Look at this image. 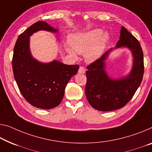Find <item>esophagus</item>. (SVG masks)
<instances>
[{"mask_svg":"<svg viewBox=\"0 0 152 152\" xmlns=\"http://www.w3.org/2000/svg\"><path fill=\"white\" fill-rule=\"evenodd\" d=\"M78 73H80V74H84L86 73V69H84V67L80 66V67H79V69Z\"/></svg>","mask_w":152,"mask_h":152,"instance_id":"1","label":"esophagus"}]
</instances>
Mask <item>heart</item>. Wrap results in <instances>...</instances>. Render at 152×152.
<instances>
[{"label": "heart", "mask_w": 152, "mask_h": 152, "mask_svg": "<svg viewBox=\"0 0 152 152\" xmlns=\"http://www.w3.org/2000/svg\"><path fill=\"white\" fill-rule=\"evenodd\" d=\"M109 40L108 32H102L100 28L71 34L69 37L71 46L66 45V52L72 56H76L77 53H83L87 62H94L102 55Z\"/></svg>", "instance_id": "b5f03b06"}]
</instances>
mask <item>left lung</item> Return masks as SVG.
I'll list each match as a JSON object with an SVG mask.
<instances>
[{
    "mask_svg": "<svg viewBox=\"0 0 152 152\" xmlns=\"http://www.w3.org/2000/svg\"><path fill=\"white\" fill-rule=\"evenodd\" d=\"M124 48L132 52V68L126 76L113 78L106 71V60L114 49ZM87 69L85 92L90 105L100 111L116 110L129 102L141 83L144 72L143 50L138 40L122 26L120 40L115 48L109 49Z\"/></svg>",
    "mask_w": 152,
    "mask_h": 152,
    "instance_id": "obj_1",
    "label": "left lung"
}]
</instances>
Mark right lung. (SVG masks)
I'll return each mask as SVG.
<instances>
[{"instance_id": "obj_1", "label": "right lung", "mask_w": 152, "mask_h": 152, "mask_svg": "<svg viewBox=\"0 0 152 152\" xmlns=\"http://www.w3.org/2000/svg\"><path fill=\"white\" fill-rule=\"evenodd\" d=\"M41 30L58 32V28L43 21L28 28L18 37L14 47L13 72L24 99L37 108L50 109L59 105L67 83L77 73L79 66L63 64L57 60L42 62L32 56L30 37Z\"/></svg>"}]
</instances>
